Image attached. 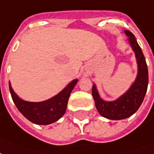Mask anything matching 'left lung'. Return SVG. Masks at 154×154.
I'll use <instances>...</instances> for the list:
<instances>
[{"mask_svg":"<svg viewBox=\"0 0 154 154\" xmlns=\"http://www.w3.org/2000/svg\"><path fill=\"white\" fill-rule=\"evenodd\" d=\"M124 32L128 37V42L136 58L138 73L135 80L125 94L114 101L103 100L99 95L96 85L94 84L92 87V95L97 112L103 117L110 120H122L136 112L143 103L149 84L148 67L143 51L134 34L128 30H125Z\"/></svg>","mask_w":154,"mask_h":154,"instance_id":"left-lung-1","label":"left lung"}]
</instances>
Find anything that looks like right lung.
Returning <instances> with one entry per match:
<instances>
[{
    "label": "right lung",
    "mask_w": 154,
    "mask_h": 154,
    "mask_svg": "<svg viewBox=\"0 0 154 154\" xmlns=\"http://www.w3.org/2000/svg\"><path fill=\"white\" fill-rule=\"evenodd\" d=\"M78 79H73L59 94L42 102H29L21 99L15 94L9 82V88L13 102L18 110L29 121L37 125H49L57 122L66 112L70 94Z\"/></svg>",
    "instance_id": "right-lung-1"
}]
</instances>
